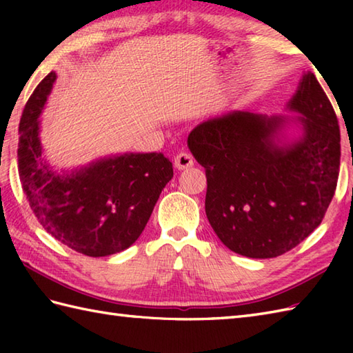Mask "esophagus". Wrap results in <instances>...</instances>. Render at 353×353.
Segmentation results:
<instances>
[{
  "mask_svg": "<svg viewBox=\"0 0 353 353\" xmlns=\"http://www.w3.org/2000/svg\"><path fill=\"white\" fill-rule=\"evenodd\" d=\"M174 165H176V168H179V170H186V168H190L194 165V157L190 153L181 152L179 154H176V157H174Z\"/></svg>",
  "mask_w": 353,
  "mask_h": 353,
  "instance_id": "34e87169",
  "label": "esophagus"
}]
</instances>
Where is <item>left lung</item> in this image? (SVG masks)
Wrapping results in <instances>:
<instances>
[{"label": "left lung", "mask_w": 353, "mask_h": 353, "mask_svg": "<svg viewBox=\"0 0 353 353\" xmlns=\"http://www.w3.org/2000/svg\"><path fill=\"white\" fill-rule=\"evenodd\" d=\"M288 109L302 117V137L277 134L290 118L234 110L199 124L188 137L205 168L206 216L221 243L247 258H276L294 249L323 220L340 171V125L312 72Z\"/></svg>", "instance_id": "1"}]
</instances>
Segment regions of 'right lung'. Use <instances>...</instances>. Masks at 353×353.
I'll return each instance as SVG.
<instances>
[{"label": "right lung", "instance_id": "1", "mask_svg": "<svg viewBox=\"0 0 353 353\" xmlns=\"http://www.w3.org/2000/svg\"><path fill=\"white\" fill-rule=\"evenodd\" d=\"M56 74L50 72L26 104L19 121L18 171L28 205L57 241L86 256H109L130 247L144 230L172 163L162 153H125L61 174L42 159L39 115Z\"/></svg>", "mask_w": 353, "mask_h": 353}]
</instances>
